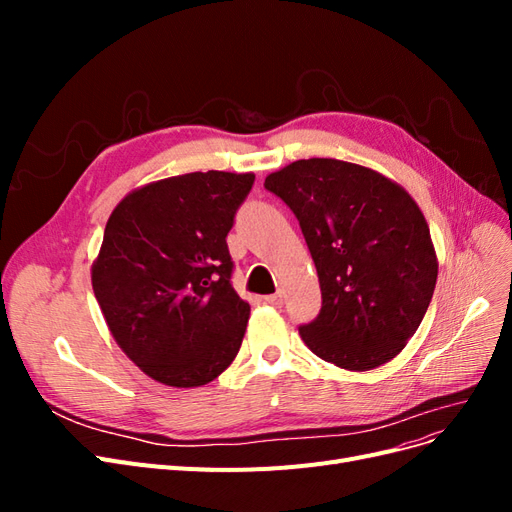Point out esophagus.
<instances>
[{
    "label": "esophagus",
    "instance_id": "34e87169",
    "mask_svg": "<svg viewBox=\"0 0 512 512\" xmlns=\"http://www.w3.org/2000/svg\"><path fill=\"white\" fill-rule=\"evenodd\" d=\"M265 303L273 305V307H282V294H269V297H265Z\"/></svg>",
    "mask_w": 512,
    "mask_h": 512
}]
</instances>
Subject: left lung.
<instances>
[{"mask_svg":"<svg viewBox=\"0 0 512 512\" xmlns=\"http://www.w3.org/2000/svg\"><path fill=\"white\" fill-rule=\"evenodd\" d=\"M265 188L297 215L322 292L299 329L322 361L376 369L404 350L438 280V256L416 200L378 170L333 158L297 160Z\"/></svg>","mask_w":512,"mask_h":512,"instance_id":"8db88e82","label":"left lung"}]
</instances>
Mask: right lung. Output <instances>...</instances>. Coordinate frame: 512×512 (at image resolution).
Wrapping results in <instances>:
<instances>
[{
  "instance_id": "obj_1",
  "label": "right lung",
  "mask_w": 512,
  "mask_h": 512,
  "mask_svg": "<svg viewBox=\"0 0 512 512\" xmlns=\"http://www.w3.org/2000/svg\"><path fill=\"white\" fill-rule=\"evenodd\" d=\"M254 173H188L136 188L104 228L91 286L117 346L149 378L192 389L241 348L250 303L226 237Z\"/></svg>"
}]
</instances>
